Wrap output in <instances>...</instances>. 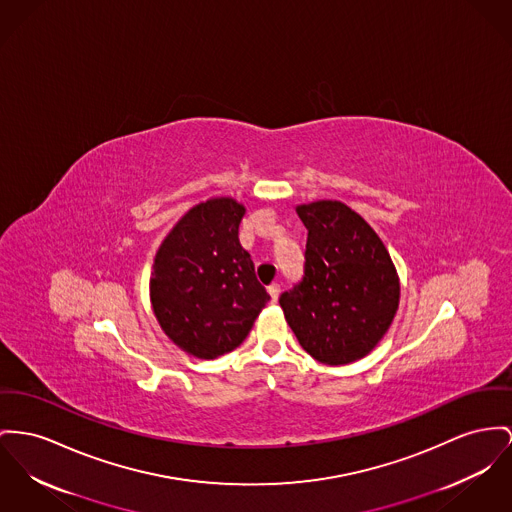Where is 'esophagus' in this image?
<instances>
[{
    "label": "esophagus",
    "instance_id": "obj_1",
    "mask_svg": "<svg viewBox=\"0 0 512 512\" xmlns=\"http://www.w3.org/2000/svg\"><path fill=\"white\" fill-rule=\"evenodd\" d=\"M268 291H270L272 303H277V299H279V293H281V285H279V283H272V285L268 287Z\"/></svg>",
    "mask_w": 512,
    "mask_h": 512
}]
</instances>
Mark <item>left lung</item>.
<instances>
[{
	"label": "left lung",
	"mask_w": 512,
	"mask_h": 512,
	"mask_svg": "<svg viewBox=\"0 0 512 512\" xmlns=\"http://www.w3.org/2000/svg\"><path fill=\"white\" fill-rule=\"evenodd\" d=\"M307 227L305 275L279 305L308 355L324 365L363 359L388 332L400 279L373 227L351 207L297 205Z\"/></svg>",
	"instance_id": "left-lung-1"
}]
</instances>
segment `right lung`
<instances>
[{
	"mask_svg": "<svg viewBox=\"0 0 512 512\" xmlns=\"http://www.w3.org/2000/svg\"><path fill=\"white\" fill-rule=\"evenodd\" d=\"M246 209L233 198L192 207L157 250L149 281L153 312L182 351L215 359L237 349L270 301L240 246Z\"/></svg>",
	"mask_w": 512,
	"mask_h": 512,
	"instance_id": "right-lung-1",
	"label": "right lung"
}]
</instances>
